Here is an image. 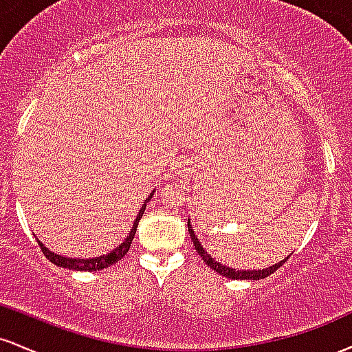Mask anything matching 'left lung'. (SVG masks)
I'll return each instance as SVG.
<instances>
[{
    "label": "left lung",
    "instance_id": "left-lung-1",
    "mask_svg": "<svg viewBox=\"0 0 352 352\" xmlns=\"http://www.w3.org/2000/svg\"><path fill=\"white\" fill-rule=\"evenodd\" d=\"M187 223H188L190 238H192L193 246H195L197 253H199L200 256L204 258L205 263H207L210 268L213 270V272H217L218 274H221V276L232 278V280H263V278L270 276V274L276 272V270L280 268V266L285 263L286 260H288V256H286L285 260L280 261V263L270 266V268H263V270H233V268H228V266L218 263V261H215V258H212L207 252H205L204 246H201V243L199 241V238H197L195 233H193V228H192V223H190V220L187 221Z\"/></svg>",
    "mask_w": 352,
    "mask_h": 352
}]
</instances>
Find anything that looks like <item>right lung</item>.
Here are the masks:
<instances>
[{"label": "right lung", "mask_w": 352, "mask_h": 352, "mask_svg": "<svg viewBox=\"0 0 352 352\" xmlns=\"http://www.w3.org/2000/svg\"><path fill=\"white\" fill-rule=\"evenodd\" d=\"M152 195H153V192L151 193V195L147 197V199H145L142 208L139 210V215H137L134 225H132L131 233H129V236L125 238V240H124L122 243H120L119 246H117V248L112 250L111 253L100 254V256H96V258H87V260H82V258L60 256V254H56L54 252H51V250H47L46 246H44L39 240H38V243H39V246H41L43 253L46 254L47 260L52 261V263H54V265L63 266V268L76 270V272H98V270L109 268V266L117 263V261H119L120 258H124L125 254H127L129 248H131V245H132V240H134L137 225H139V220H140V218H142V213H144V210H145V205L148 204V200L152 199Z\"/></svg>", "instance_id": "1"}]
</instances>
